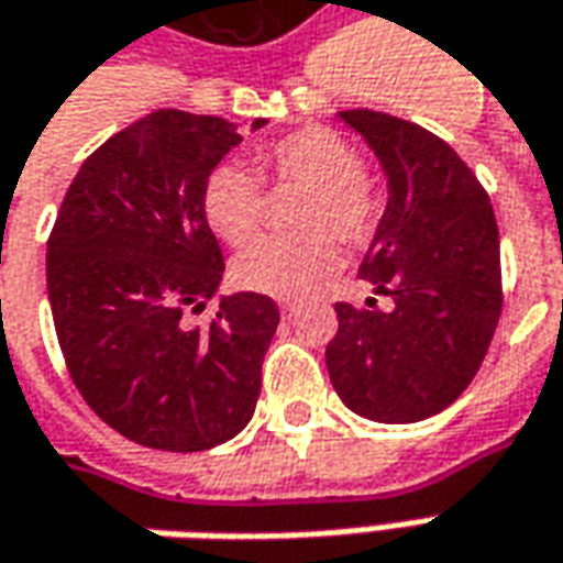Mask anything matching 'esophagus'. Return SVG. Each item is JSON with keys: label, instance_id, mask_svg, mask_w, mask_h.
<instances>
[{"label": "esophagus", "instance_id": "esophagus-1", "mask_svg": "<svg viewBox=\"0 0 563 563\" xmlns=\"http://www.w3.org/2000/svg\"><path fill=\"white\" fill-rule=\"evenodd\" d=\"M278 309H282V316H290V312L297 309V303H290V300H278Z\"/></svg>", "mask_w": 563, "mask_h": 563}]
</instances>
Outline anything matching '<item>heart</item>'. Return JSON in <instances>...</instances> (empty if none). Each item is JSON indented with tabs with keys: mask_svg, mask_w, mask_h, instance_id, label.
I'll return each instance as SVG.
<instances>
[{
	"mask_svg": "<svg viewBox=\"0 0 563 563\" xmlns=\"http://www.w3.org/2000/svg\"><path fill=\"white\" fill-rule=\"evenodd\" d=\"M260 169L275 183L307 185L300 203L303 229H328L346 244H362L378 222L380 201L362 176L356 148L325 126H309L260 151ZM207 225L229 244H244L263 220V183L241 161H222L207 173L201 188ZM328 232L266 235L241 251L232 263V278L241 288L282 300L303 297L341 263Z\"/></svg>",
	"mask_w": 563,
	"mask_h": 563,
	"instance_id": "1",
	"label": "heart"
}]
</instances>
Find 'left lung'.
<instances>
[{
	"label": "left lung",
	"instance_id": "1",
	"mask_svg": "<svg viewBox=\"0 0 563 563\" xmlns=\"http://www.w3.org/2000/svg\"><path fill=\"white\" fill-rule=\"evenodd\" d=\"M375 151L387 207L362 256L375 297L338 303L328 378L368 421L412 424L452 406L484 362L501 312L499 225L484 185L433 132L378 111H341Z\"/></svg>",
	"mask_w": 563,
	"mask_h": 563
}]
</instances>
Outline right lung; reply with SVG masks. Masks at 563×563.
<instances>
[{"label": "right lung", "instance_id": "right-lung-1", "mask_svg": "<svg viewBox=\"0 0 563 563\" xmlns=\"http://www.w3.org/2000/svg\"><path fill=\"white\" fill-rule=\"evenodd\" d=\"M256 117L251 132L263 130ZM222 117L154 111L79 167L48 238L45 285L70 378L132 443L203 452L254 418L260 368L278 328L266 294L220 297L222 251L203 220L207 173L241 145Z\"/></svg>", "mask_w": 563, "mask_h": 563}]
</instances>
